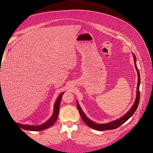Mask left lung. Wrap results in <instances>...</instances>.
<instances>
[{
    "label": "left lung",
    "instance_id": "obj_1",
    "mask_svg": "<svg viewBox=\"0 0 153 153\" xmlns=\"http://www.w3.org/2000/svg\"><path fill=\"white\" fill-rule=\"evenodd\" d=\"M133 58H134V62H135V68L137 71V74H138V84H137V96H136V100L135 103L133 105L131 106V109L129 110L128 112L125 114L124 116L121 117L120 119H118L115 121H112L108 123H106V124H98V123H95L94 122L91 121L89 119H88L87 117L85 115V114L83 112V110L80 108V106L78 104V101L76 102L77 105V108L78 111H79V113L80 114V116L84 122L88 126L96 130H98V131H105V130H110V129H116L118 127H119L121 125L124 124L125 122L127 121L130 118L133 114L135 113L136 111L138 103H139V101H140V91H139V87H140V73L139 71H138V69L137 66V64H136V57L135 55L133 53Z\"/></svg>",
    "mask_w": 153,
    "mask_h": 153
}]
</instances>
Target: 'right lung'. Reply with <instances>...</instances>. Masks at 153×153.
<instances>
[{
    "instance_id": "add662e5",
    "label": "right lung",
    "mask_w": 153,
    "mask_h": 153,
    "mask_svg": "<svg viewBox=\"0 0 153 153\" xmlns=\"http://www.w3.org/2000/svg\"><path fill=\"white\" fill-rule=\"evenodd\" d=\"M64 92H62V93L60 94L57 99L54 105V110L53 115H52L48 121L45 123L39 125V126H31V125H27V124H18L20 127L24 129H26V130H30V131H40V130H43V129H47L50 126H52V125L57 121L58 115H59V106L60 103H61V100L62 98V96Z\"/></svg>"
}]
</instances>
